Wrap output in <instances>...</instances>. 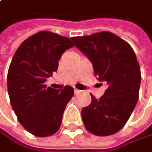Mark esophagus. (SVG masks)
I'll use <instances>...</instances> for the list:
<instances>
[{
	"label": "esophagus",
	"instance_id": "esophagus-1",
	"mask_svg": "<svg viewBox=\"0 0 152 152\" xmlns=\"http://www.w3.org/2000/svg\"><path fill=\"white\" fill-rule=\"evenodd\" d=\"M74 92H75V94H79L81 91L78 90V89H77V88H75V89H74Z\"/></svg>",
	"mask_w": 152,
	"mask_h": 152
}]
</instances>
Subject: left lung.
Listing matches in <instances>:
<instances>
[{"mask_svg": "<svg viewBox=\"0 0 152 152\" xmlns=\"http://www.w3.org/2000/svg\"><path fill=\"white\" fill-rule=\"evenodd\" d=\"M71 40L92 62L97 80L107 86L104 94L92 96L89 106L82 109L86 128L98 136L118 133L126 125L139 98L141 69L132 47L110 32Z\"/></svg>", "mask_w": 152, "mask_h": 152, "instance_id": "1", "label": "left lung"}]
</instances>
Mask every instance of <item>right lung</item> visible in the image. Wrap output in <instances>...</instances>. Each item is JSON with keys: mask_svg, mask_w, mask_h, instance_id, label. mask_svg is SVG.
I'll return each mask as SVG.
<instances>
[{"mask_svg": "<svg viewBox=\"0 0 152 152\" xmlns=\"http://www.w3.org/2000/svg\"><path fill=\"white\" fill-rule=\"evenodd\" d=\"M73 46L66 37L42 31L25 40L12 58L7 77L10 104L20 124L35 136L46 137L59 129L74 95L71 86L56 90L44 84L57 71L61 55Z\"/></svg>", "mask_w": 152, "mask_h": 152, "instance_id": "obj_1", "label": "right lung"}]
</instances>
